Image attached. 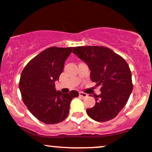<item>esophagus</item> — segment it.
<instances>
[{
  "label": "esophagus",
  "mask_w": 152,
  "mask_h": 152,
  "mask_svg": "<svg viewBox=\"0 0 152 152\" xmlns=\"http://www.w3.org/2000/svg\"><path fill=\"white\" fill-rule=\"evenodd\" d=\"M79 94L80 96H81V97H84H84H86V96H88L87 94H86V93L82 92V91H79Z\"/></svg>",
  "instance_id": "obj_1"
}]
</instances>
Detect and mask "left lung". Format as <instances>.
Instances as JSON below:
<instances>
[{
  "label": "left lung",
  "instance_id": "left-lung-1",
  "mask_svg": "<svg viewBox=\"0 0 152 152\" xmlns=\"http://www.w3.org/2000/svg\"><path fill=\"white\" fill-rule=\"evenodd\" d=\"M73 53L88 66L91 81L102 86L101 94L94 95L95 105L86 109L87 115L97 122L115 118L126 104L133 90L128 63L105 47H76Z\"/></svg>",
  "mask_w": 152,
  "mask_h": 152
}]
</instances>
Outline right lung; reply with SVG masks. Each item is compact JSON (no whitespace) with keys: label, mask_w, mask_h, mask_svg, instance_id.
<instances>
[{"label":"right lung","mask_w":152,"mask_h":152,"mask_svg":"<svg viewBox=\"0 0 152 152\" xmlns=\"http://www.w3.org/2000/svg\"><path fill=\"white\" fill-rule=\"evenodd\" d=\"M73 48L52 47L27 63L21 74L19 89L30 113L46 124L61 123L67 118L70 103L77 91H56L55 82L63 72L66 60Z\"/></svg>","instance_id":"obj_1"}]
</instances>
